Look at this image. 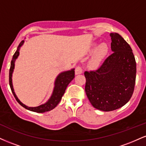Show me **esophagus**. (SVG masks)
Returning a JSON list of instances; mask_svg holds the SVG:
<instances>
[{
	"instance_id": "1",
	"label": "esophagus",
	"mask_w": 146,
	"mask_h": 146,
	"mask_svg": "<svg viewBox=\"0 0 146 146\" xmlns=\"http://www.w3.org/2000/svg\"><path fill=\"white\" fill-rule=\"evenodd\" d=\"M75 75H79L82 73V68L80 67V66H78L76 68H75Z\"/></svg>"
}]
</instances>
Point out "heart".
I'll return each instance as SVG.
<instances>
[{
	"label": "heart",
	"mask_w": 146,
	"mask_h": 146,
	"mask_svg": "<svg viewBox=\"0 0 146 146\" xmlns=\"http://www.w3.org/2000/svg\"><path fill=\"white\" fill-rule=\"evenodd\" d=\"M108 52V47L104 44H102L98 46L95 51L94 55L90 61V66L93 68H96L100 66L102 59L104 58Z\"/></svg>",
	"instance_id": "b5f03b06"
}]
</instances>
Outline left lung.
<instances>
[{
	"label": "left lung",
	"instance_id": "left-lung-1",
	"mask_svg": "<svg viewBox=\"0 0 146 146\" xmlns=\"http://www.w3.org/2000/svg\"><path fill=\"white\" fill-rule=\"evenodd\" d=\"M113 52L95 71H85V92L93 106L108 112L124 106L131 98L136 80L132 50L119 33H111Z\"/></svg>",
	"mask_w": 146,
	"mask_h": 146
}]
</instances>
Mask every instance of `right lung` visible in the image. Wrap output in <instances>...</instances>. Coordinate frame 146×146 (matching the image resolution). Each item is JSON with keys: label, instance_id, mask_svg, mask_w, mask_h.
Returning <instances> with one entry per match:
<instances>
[{"label": "right lung", "instance_id": "add662e5", "mask_svg": "<svg viewBox=\"0 0 146 146\" xmlns=\"http://www.w3.org/2000/svg\"><path fill=\"white\" fill-rule=\"evenodd\" d=\"M24 40L21 41V42L20 43L19 45H18L17 50L15 52L14 55L13 56L12 60H11L9 76L10 88H11V91H12L13 95H14L16 101H17L22 106L24 107L25 108H26V109L29 110L30 111L40 113L50 111V110H53V108H56L57 105L59 104L60 100H62L63 95L64 94V92L65 90H66V88L68 85V84L71 82L72 80H73V78H75V68H72V69L69 70V71L62 72V73H60V74L57 76L56 80H55L54 88H53V93H52L51 96L50 97V98L48 99V101L46 102V103L36 107L27 106H26L24 104L22 103V102L20 101L19 99L18 98V97L16 96L12 84V74L13 72H14L15 66V61H16V60L17 59L18 56H19L20 48H21V46H23V44H24Z\"/></svg>", "mask_w": 146, "mask_h": 146}]
</instances>
